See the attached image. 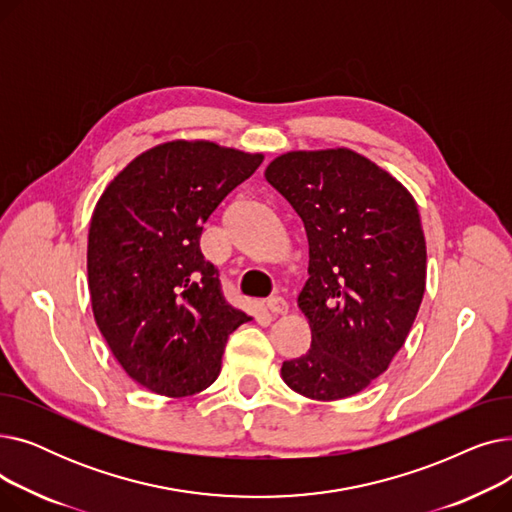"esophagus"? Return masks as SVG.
Segmentation results:
<instances>
[{"mask_svg":"<svg viewBox=\"0 0 512 512\" xmlns=\"http://www.w3.org/2000/svg\"><path fill=\"white\" fill-rule=\"evenodd\" d=\"M265 307L270 309V313H274V315H284L288 311V303L282 297H270L265 301Z\"/></svg>","mask_w":512,"mask_h":512,"instance_id":"34e87169","label":"esophagus"}]
</instances>
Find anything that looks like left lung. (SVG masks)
Listing matches in <instances>:
<instances>
[{"mask_svg":"<svg viewBox=\"0 0 512 512\" xmlns=\"http://www.w3.org/2000/svg\"><path fill=\"white\" fill-rule=\"evenodd\" d=\"M265 180L299 213L309 240L297 303L311 346L282 363V380L313 400L355 396L388 369L423 299L417 203L390 172L346 147L282 153Z\"/></svg>","mask_w":512,"mask_h":512,"instance_id":"left-lung-1","label":"left lung"}]
</instances>
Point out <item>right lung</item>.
I'll return each instance as SVG.
<instances>
[{
	"label": "right lung",
	"instance_id": "add662e5",
	"mask_svg": "<svg viewBox=\"0 0 512 512\" xmlns=\"http://www.w3.org/2000/svg\"><path fill=\"white\" fill-rule=\"evenodd\" d=\"M261 161L213 141L161 143L134 157L95 205L87 272L97 328L122 369L155 394L211 386L228 336L251 321L226 303L199 238Z\"/></svg>",
	"mask_w": 512,
	"mask_h": 512
}]
</instances>
